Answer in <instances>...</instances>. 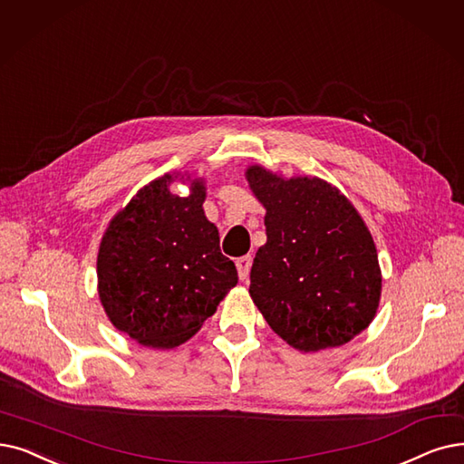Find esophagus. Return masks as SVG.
Masks as SVG:
<instances>
[{"mask_svg":"<svg viewBox=\"0 0 464 464\" xmlns=\"http://www.w3.org/2000/svg\"><path fill=\"white\" fill-rule=\"evenodd\" d=\"M250 267H252V256H243L237 259V271L240 280H246L250 275Z\"/></svg>","mask_w":464,"mask_h":464,"instance_id":"esophagus-1","label":"esophagus"}]
</instances>
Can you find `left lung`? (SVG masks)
I'll use <instances>...</instances> for the list:
<instances>
[{"mask_svg":"<svg viewBox=\"0 0 464 464\" xmlns=\"http://www.w3.org/2000/svg\"><path fill=\"white\" fill-rule=\"evenodd\" d=\"M266 207L267 243L256 252L250 295L297 351L345 345L375 316L381 271L373 238L345 195L318 178L246 172Z\"/></svg>","mask_w":464,"mask_h":464,"instance_id":"1","label":"left lung"}]
</instances>
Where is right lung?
Here are the masks:
<instances>
[{
  "label": "right lung",
  "instance_id": "right-lung-1",
  "mask_svg": "<svg viewBox=\"0 0 464 464\" xmlns=\"http://www.w3.org/2000/svg\"><path fill=\"white\" fill-rule=\"evenodd\" d=\"M155 179L119 212L98 252V294L113 326L155 349L188 341L238 282L203 212L205 188L189 197Z\"/></svg>",
  "mask_w": 464,
  "mask_h": 464
}]
</instances>
